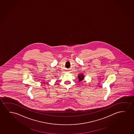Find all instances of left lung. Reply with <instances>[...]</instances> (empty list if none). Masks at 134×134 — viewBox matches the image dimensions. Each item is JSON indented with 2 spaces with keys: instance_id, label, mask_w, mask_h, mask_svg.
<instances>
[{
  "instance_id": "left-lung-1",
  "label": "left lung",
  "mask_w": 134,
  "mask_h": 134,
  "mask_svg": "<svg viewBox=\"0 0 134 134\" xmlns=\"http://www.w3.org/2000/svg\"><path fill=\"white\" fill-rule=\"evenodd\" d=\"M78 78H79V81H81L83 80L84 79V75L83 74H78Z\"/></svg>"
}]
</instances>
